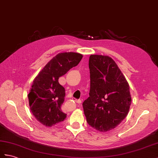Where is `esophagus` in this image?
Returning <instances> with one entry per match:
<instances>
[{
    "instance_id": "34e87169",
    "label": "esophagus",
    "mask_w": 158,
    "mask_h": 158,
    "mask_svg": "<svg viewBox=\"0 0 158 158\" xmlns=\"http://www.w3.org/2000/svg\"><path fill=\"white\" fill-rule=\"evenodd\" d=\"M75 101L77 102V103H78V104H80L82 102V101L80 99H76L75 100Z\"/></svg>"
}]
</instances>
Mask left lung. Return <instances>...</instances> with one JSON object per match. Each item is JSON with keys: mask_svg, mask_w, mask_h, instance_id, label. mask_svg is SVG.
Segmentation results:
<instances>
[{"mask_svg": "<svg viewBox=\"0 0 158 158\" xmlns=\"http://www.w3.org/2000/svg\"><path fill=\"white\" fill-rule=\"evenodd\" d=\"M89 97L82 106L86 121L101 132L113 129L127 117L131 103L129 86L115 61L109 56L89 58Z\"/></svg>", "mask_w": 158, "mask_h": 158, "instance_id": "8db88e82", "label": "left lung"}]
</instances>
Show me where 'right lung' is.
<instances>
[{"label": "right lung", "mask_w": 158, "mask_h": 158, "mask_svg": "<svg viewBox=\"0 0 158 158\" xmlns=\"http://www.w3.org/2000/svg\"><path fill=\"white\" fill-rule=\"evenodd\" d=\"M82 57L74 52L58 53L34 79L28 94L29 103L31 111L41 124L52 127L66 118L61 110L66 93L58 79L76 66Z\"/></svg>", "instance_id": "right-lung-1"}]
</instances>
